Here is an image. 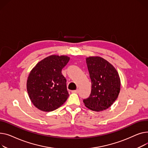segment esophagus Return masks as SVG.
I'll return each mask as SVG.
<instances>
[{
	"label": "esophagus",
	"instance_id": "1",
	"mask_svg": "<svg viewBox=\"0 0 148 148\" xmlns=\"http://www.w3.org/2000/svg\"><path fill=\"white\" fill-rule=\"evenodd\" d=\"M72 92H75V93H78V92H79V90L77 89V90H76L72 91Z\"/></svg>",
	"mask_w": 148,
	"mask_h": 148
}]
</instances>
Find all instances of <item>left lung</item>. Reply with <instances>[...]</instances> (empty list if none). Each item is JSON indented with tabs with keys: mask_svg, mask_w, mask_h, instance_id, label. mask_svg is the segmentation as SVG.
<instances>
[{
	"mask_svg": "<svg viewBox=\"0 0 148 148\" xmlns=\"http://www.w3.org/2000/svg\"><path fill=\"white\" fill-rule=\"evenodd\" d=\"M91 91L83 101L86 108L101 111L109 108L118 98L120 91V79L115 67L100 57L86 58Z\"/></svg>",
	"mask_w": 148,
	"mask_h": 148,
	"instance_id": "1",
	"label": "left lung"
}]
</instances>
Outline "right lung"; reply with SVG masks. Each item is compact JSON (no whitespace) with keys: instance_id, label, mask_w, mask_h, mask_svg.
<instances>
[{"instance_id":"1","label":"right lung","mask_w":148,"mask_h":148,"mask_svg":"<svg viewBox=\"0 0 148 148\" xmlns=\"http://www.w3.org/2000/svg\"><path fill=\"white\" fill-rule=\"evenodd\" d=\"M69 59L64 56H51L32 69L28 77L27 90L32 102L38 109L53 111L67 100L69 95L62 71Z\"/></svg>"}]
</instances>
